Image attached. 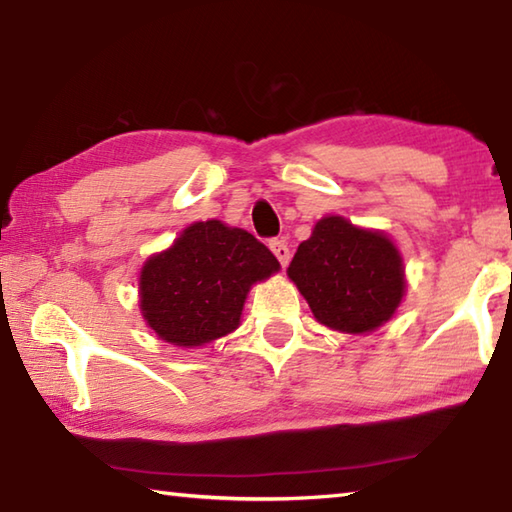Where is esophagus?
<instances>
[{
    "instance_id": "34e87169",
    "label": "esophagus",
    "mask_w": 512,
    "mask_h": 512,
    "mask_svg": "<svg viewBox=\"0 0 512 512\" xmlns=\"http://www.w3.org/2000/svg\"><path fill=\"white\" fill-rule=\"evenodd\" d=\"M270 250H273V255L279 259V264L282 266H286L290 262V250L282 242V239H273V242H270Z\"/></svg>"
}]
</instances>
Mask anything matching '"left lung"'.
<instances>
[{
    "mask_svg": "<svg viewBox=\"0 0 512 512\" xmlns=\"http://www.w3.org/2000/svg\"><path fill=\"white\" fill-rule=\"evenodd\" d=\"M286 273L317 322L346 335L382 328L406 295L404 257L393 239L339 215L319 219Z\"/></svg>",
    "mask_w": 512,
    "mask_h": 512,
    "instance_id": "obj_1",
    "label": "left lung"
}]
</instances>
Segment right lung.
<instances>
[{"label":"right lung","mask_w":512,"mask_h":512,"mask_svg":"<svg viewBox=\"0 0 512 512\" xmlns=\"http://www.w3.org/2000/svg\"><path fill=\"white\" fill-rule=\"evenodd\" d=\"M282 268L244 228L219 219L186 226L139 270V310L162 342L199 348L239 328L246 297Z\"/></svg>","instance_id":"add662e5"}]
</instances>
